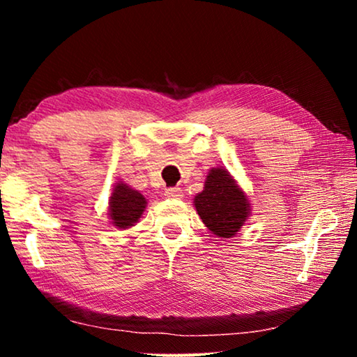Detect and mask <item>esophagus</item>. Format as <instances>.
I'll use <instances>...</instances> for the list:
<instances>
[{
    "instance_id": "obj_1",
    "label": "esophagus",
    "mask_w": 357,
    "mask_h": 357,
    "mask_svg": "<svg viewBox=\"0 0 357 357\" xmlns=\"http://www.w3.org/2000/svg\"><path fill=\"white\" fill-rule=\"evenodd\" d=\"M165 195L168 198H176V200H179V198H183V190H181V187H168L165 190Z\"/></svg>"
}]
</instances>
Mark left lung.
I'll use <instances>...</instances> for the list:
<instances>
[{
    "instance_id": "obj_1",
    "label": "left lung",
    "mask_w": 357,
    "mask_h": 357,
    "mask_svg": "<svg viewBox=\"0 0 357 357\" xmlns=\"http://www.w3.org/2000/svg\"><path fill=\"white\" fill-rule=\"evenodd\" d=\"M195 208L204 225L215 236L231 238L249 215V202L227 170L213 168L204 190L195 197Z\"/></svg>"
}]
</instances>
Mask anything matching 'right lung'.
<instances>
[{
    "label": "right lung",
    "mask_w": 357,
    "mask_h": 357,
    "mask_svg": "<svg viewBox=\"0 0 357 357\" xmlns=\"http://www.w3.org/2000/svg\"><path fill=\"white\" fill-rule=\"evenodd\" d=\"M144 208H146V200L140 192L130 189L123 183L114 187L110 198V217L114 227H132L140 219Z\"/></svg>",
    "instance_id": "obj_1"
}]
</instances>
